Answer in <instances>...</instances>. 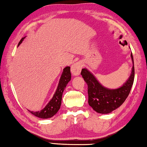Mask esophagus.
I'll list each match as a JSON object with an SVG mask.
<instances>
[{
  "instance_id": "1",
  "label": "esophagus",
  "mask_w": 147,
  "mask_h": 147,
  "mask_svg": "<svg viewBox=\"0 0 147 147\" xmlns=\"http://www.w3.org/2000/svg\"><path fill=\"white\" fill-rule=\"evenodd\" d=\"M82 64L80 62H77V63H74L71 67V71L72 75L74 76H79L81 72L82 68Z\"/></svg>"
}]
</instances>
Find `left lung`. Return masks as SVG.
Returning a JSON list of instances; mask_svg holds the SVG:
<instances>
[{
	"instance_id": "8db88e82",
	"label": "left lung",
	"mask_w": 147,
	"mask_h": 147,
	"mask_svg": "<svg viewBox=\"0 0 147 147\" xmlns=\"http://www.w3.org/2000/svg\"><path fill=\"white\" fill-rule=\"evenodd\" d=\"M130 56L133 66L130 77L121 87L116 89L105 88L87 69H82L81 75L88 85V104L98 113H110L120 107L129 95L134 78V60L132 53Z\"/></svg>"
}]
</instances>
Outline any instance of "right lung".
Here are the masks:
<instances>
[{
    "mask_svg": "<svg viewBox=\"0 0 147 147\" xmlns=\"http://www.w3.org/2000/svg\"><path fill=\"white\" fill-rule=\"evenodd\" d=\"M25 37L22 38L21 41H19L18 46L22 43ZM70 80H71V72H70V67L67 66L64 68L63 70L61 78H60L59 84H58L57 90L54 94L53 98L50 100L45 107L41 110V111L37 112H33L29 111L31 112L34 116H37L38 118H43V119H47V118H51L58 112L59 110L60 106L61 104V99H62V94L65 90V88L67 86Z\"/></svg>",
    "mask_w": 147,
    "mask_h": 147,
    "instance_id": "right-lung-1",
    "label": "right lung"
}]
</instances>
